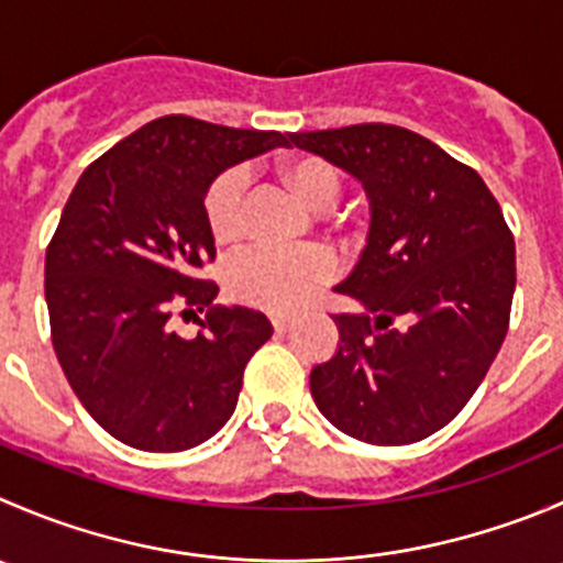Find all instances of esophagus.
Instances as JSON below:
<instances>
[{"instance_id": "34e87169", "label": "esophagus", "mask_w": 563, "mask_h": 563, "mask_svg": "<svg viewBox=\"0 0 563 563\" xmlns=\"http://www.w3.org/2000/svg\"><path fill=\"white\" fill-rule=\"evenodd\" d=\"M291 316H286V313H275L272 316V327H275V332H286L288 327H291Z\"/></svg>"}]
</instances>
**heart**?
Listing matches in <instances>:
<instances>
[{
  "label": "heart",
  "mask_w": 563,
  "mask_h": 563,
  "mask_svg": "<svg viewBox=\"0 0 563 563\" xmlns=\"http://www.w3.org/2000/svg\"><path fill=\"white\" fill-rule=\"evenodd\" d=\"M277 173L313 209H330L343 192L341 170L321 156H286L277 162ZM247 192L250 181L242 167H228L206 187L203 217L217 244H236L247 233ZM335 255L321 244H302V247L261 244L228 264L225 283L231 297L239 302L272 313H288L310 302L327 283L335 280Z\"/></svg>",
  "instance_id": "b5f03b06"
}]
</instances>
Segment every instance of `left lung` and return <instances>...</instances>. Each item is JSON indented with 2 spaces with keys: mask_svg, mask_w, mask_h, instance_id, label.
Instances as JSON below:
<instances>
[{
  "mask_svg": "<svg viewBox=\"0 0 563 563\" xmlns=\"http://www.w3.org/2000/svg\"><path fill=\"white\" fill-rule=\"evenodd\" d=\"M291 143L363 181L371 228L335 286L338 352L310 371L332 427L371 445L440 432L487 376L509 330L515 236L473 167L390 123L302 131Z\"/></svg>",
  "mask_w": 563,
  "mask_h": 563,
  "instance_id": "left-lung-1",
  "label": "left lung"
}]
</instances>
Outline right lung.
<instances>
[{
    "label": "right lung",
    "instance_id": "obj_1",
    "mask_svg": "<svg viewBox=\"0 0 563 563\" xmlns=\"http://www.w3.org/2000/svg\"><path fill=\"white\" fill-rule=\"evenodd\" d=\"M288 145L280 131L165 114L98 156L46 247L52 343L81 407L114 440L173 454L214 438L244 368L272 338L264 313L214 308L206 187L225 167ZM207 310L198 336L176 314Z\"/></svg>",
    "mask_w": 563,
    "mask_h": 563
}]
</instances>
